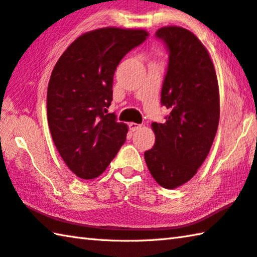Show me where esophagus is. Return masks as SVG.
<instances>
[{"label": "esophagus", "mask_w": 257, "mask_h": 257, "mask_svg": "<svg viewBox=\"0 0 257 257\" xmlns=\"http://www.w3.org/2000/svg\"><path fill=\"white\" fill-rule=\"evenodd\" d=\"M128 127H130V130H131L132 132H134V131H138V130H140L142 127V125L141 124H137V123H130L128 124Z\"/></svg>", "instance_id": "34e87169"}]
</instances>
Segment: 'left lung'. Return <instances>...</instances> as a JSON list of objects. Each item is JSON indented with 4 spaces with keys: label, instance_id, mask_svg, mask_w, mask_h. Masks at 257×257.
<instances>
[{
    "label": "left lung",
    "instance_id": "8db88e82",
    "mask_svg": "<svg viewBox=\"0 0 257 257\" xmlns=\"http://www.w3.org/2000/svg\"><path fill=\"white\" fill-rule=\"evenodd\" d=\"M156 37L169 54L161 105L170 112L165 123H152L156 143L145 159L155 181L173 190L190 181L209 155L219 124V87L209 53L194 34L164 27Z\"/></svg>",
    "mask_w": 257,
    "mask_h": 257
}]
</instances>
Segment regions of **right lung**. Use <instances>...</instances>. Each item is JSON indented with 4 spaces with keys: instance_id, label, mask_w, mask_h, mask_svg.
<instances>
[{
    "instance_id": "obj_1",
    "label": "right lung",
    "mask_w": 257,
    "mask_h": 257,
    "mask_svg": "<svg viewBox=\"0 0 257 257\" xmlns=\"http://www.w3.org/2000/svg\"><path fill=\"white\" fill-rule=\"evenodd\" d=\"M148 36L112 27L90 31L54 66L47 89L49 131L62 159L80 178L101 175L124 145L127 126L114 112L107 114L112 78L121 58Z\"/></svg>"
}]
</instances>
